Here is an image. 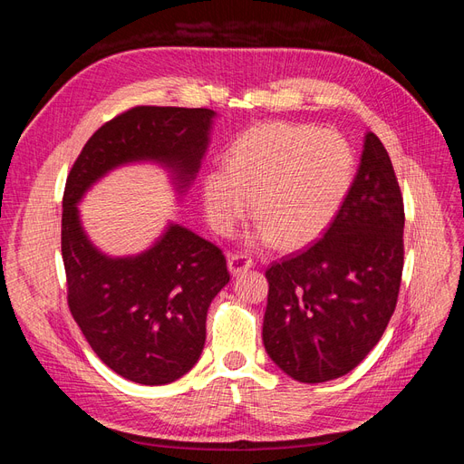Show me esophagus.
I'll list each match as a JSON object with an SVG mask.
<instances>
[{
    "label": "esophagus",
    "instance_id": "34e87169",
    "mask_svg": "<svg viewBox=\"0 0 464 464\" xmlns=\"http://www.w3.org/2000/svg\"><path fill=\"white\" fill-rule=\"evenodd\" d=\"M251 266H254V259H251L247 254H232L228 257V269L234 276L251 269Z\"/></svg>",
    "mask_w": 464,
    "mask_h": 464
}]
</instances>
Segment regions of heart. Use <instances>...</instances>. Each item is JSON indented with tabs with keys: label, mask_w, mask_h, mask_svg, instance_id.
Returning a JSON list of instances; mask_svg holds the SVG:
<instances>
[{
	"label": "heart",
	"mask_w": 464,
	"mask_h": 464,
	"mask_svg": "<svg viewBox=\"0 0 464 464\" xmlns=\"http://www.w3.org/2000/svg\"><path fill=\"white\" fill-rule=\"evenodd\" d=\"M353 174L354 154L341 135L266 121L236 139L224 157V170L205 176L203 205L213 228L228 234L254 199L259 240L302 247L327 228Z\"/></svg>",
	"instance_id": "heart-1"
}]
</instances>
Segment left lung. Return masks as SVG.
Listing matches in <instances>:
<instances>
[{
    "mask_svg": "<svg viewBox=\"0 0 464 464\" xmlns=\"http://www.w3.org/2000/svg\"><path fill=\"white\" fill-rule=\"evenodd\" d=\"M404 203L389 152L375 133L323 237L265 271L266 354L302 383L354 370L395 312L404 265Z\"/></svg>",
    "mask_w": 464,
    "mask_h": 464,
    "instance_id": "8db88e82",
    "label": "left lung"
}]
</instances>
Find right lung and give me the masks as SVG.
<instances>
[{"mask_svg":"<svg viewBox=\"0 0 464 464\" xmlns=\"http://www.w3.org/2000/svg\"><path fill=\"white\" fill-rule=\"evenodd\" d=\"M208 108L135 106L98 128L69 170L62 213L67 305L110 370L141 385H166L198 363L207 310L228 285L227 257L178 224L145 254L111 259L81 228L77 203L98 178L133 160H157L186 188L208 145Z\"/></svg>","mask_w":464,"mask_h":464,"instance_id":"add662e5","label":"right lung"}]
</instances>
